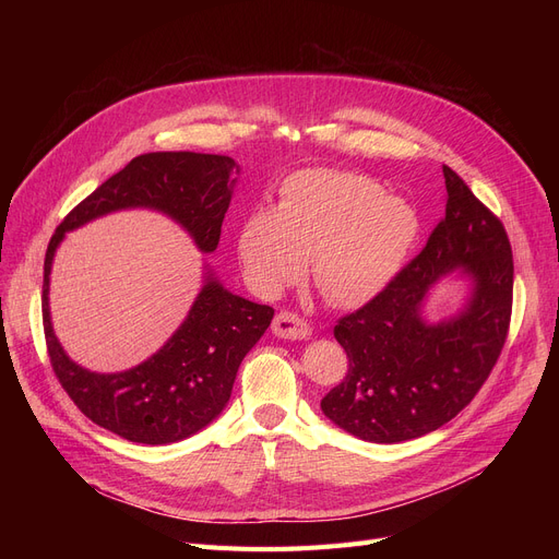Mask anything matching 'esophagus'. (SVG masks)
<instances>
[{
  "mask_svg": "<svg viewBox=\"0 0 559 559\" xmlns=\"http://www.w3.org/2000/svg\"><path fill=\"white\" fill-rule=\"evenodd\" d=\"M272 331H274V335H278L283 340H306L312 333V329H310L306 319H301L295 312H287V310H283L274 317Z\"/></svg>",
  "mask_w": 559,
  "mask_h": 559,
  "instance_id": "obj_1",
  "label": "esophagus"
}]
</instances>
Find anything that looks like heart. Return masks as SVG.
Returning a JSON list of instances; mask_svg holds the SVG:
<instances>
[{
  "label": "heart",
  "instance_id": "b5f03b06",
  "mask_svg": "<svg viewBox=\"0 0 559 559\" xmlns=\"http://www.w3.org/2000/svg\"><path fill=\"white\" fill-rule=\"evenodd\" d=\"M421 230L417 209L371 176L304 169L281 188L276 211H253L238 235L249 285L276 297L306 267L324 299L360 308L392 285Z\"/></svg>",
  "mask_w": 559,
  "mask_h": 559
}]
</instances>
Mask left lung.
Listing matches in <instances>:
<instances>
[{"mask_svg":"<svg viewBox=\"0 0 559 559\" xmlns=\"http://www.w3.org/2000/svg\"><path fill=\"white\" fill-rule=\"evenodd\" d=\"M444 181L447 215L424 251L333 331L348 371L321 409L365 442L399 444L449 424L478 394L508 337L514 285L508 233L447 165ZM451 273L468 277L473 289L457 316L430 325L423 306Z\"/></svg>","mask_w":559,"mask_h":559,"instance_id":"left-lung-1","label":"left lung"}]
</instances>
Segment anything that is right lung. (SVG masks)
Wrapping results in <instances>:
<instances>
[{"instance_id":"obj_1","label":"right lung","mask_w":559,"mask_h":559,"mask_svg":"<svg viewBox=\"0 0 559 559\" xmlns=\"http://www.w3.org/2000/svg\"><path fill=\"white\" fill-rule=\"evenodd\" d=\"M238 174L240 165L228 156L142 154L85 197L51 235L43 281L49 362L81 413L129 442L152 447L181 442L217 419L230 399L240 362L272 324L274 308L233 295L205 272L186 321L152 358L127 371L97 373L70 360L53 335L49 314L53 253L68 230L127 209H150L171 217L190 233L199 251L211 253L219 245Z\"/></svg>"}]
</instances>
